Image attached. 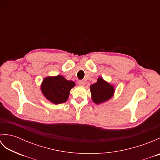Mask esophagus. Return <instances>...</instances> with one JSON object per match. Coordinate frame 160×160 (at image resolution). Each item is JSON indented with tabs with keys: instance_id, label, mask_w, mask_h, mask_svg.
Masks as SVG:
<instances>
[{
	"instance_id": "1",
	"label": "esophagus",
	"mask_w": 160,
	"mask_h": 160,
	"mask_svg": "<svg viewBox=\"0 0 160 160\" xmlns=\"http://www.w3.org/2000/svg\"><path fill=\"white\" fill-rule=\"evenodd\" d=\"M78 84H79L80 85H84V80H79V81H78Z\"/></svg>"
}]
</instances>
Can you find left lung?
Here are the masks:
<instances>
[{"instance_id": "8db88e82", "label": "left lung", "mask_w": 160, "mask_h": 160, "mask_svg": "<svg viewBox=\"0 0 160 160\" xmlns=\"http://www.w3.org/2000/svg\"><path fill=\"white\" fill-rule=\"evenodd\" d=\"M92 100L95 103L100 104L109 100L114 92L113 87L99 78L96 83L90 87Z\"/></svg>"}]
</instances>
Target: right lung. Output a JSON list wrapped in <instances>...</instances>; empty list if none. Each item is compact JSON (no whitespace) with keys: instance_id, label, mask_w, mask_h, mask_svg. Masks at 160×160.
Returning <instances> with one entry per match:
<instances>
[{"instance_id":"add662e5","label":"right lung","mask_w":160,"mask_h":160,"mask_svg":"<svg viewBox=\"0 0 160 160\" xmlns=\"http://www.w3.org/2000/svg\"><path fill=\"white\" fill-rule=\"evenodd\" d=\"M74 86L73 81L67 80L62 76L47 77L43 80L41 90L47 99L53 104H61L67 100L70 90Z\"/></svg>"}]
</instances>
